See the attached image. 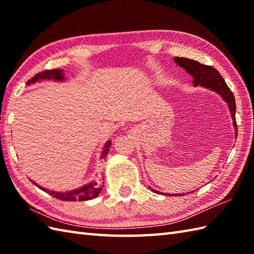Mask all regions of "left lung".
I'll return each mask as SVG.
<instances>
[{"label": "left lung", "mask_w": 254, "mask_h": 254, "mask_svg": "<svg viewBox=\"0 0 254 254\" xmlns=\"http://www.w3.org/2000/svg\"><path fill=\"white\" fill-rule=\"evenodd\" d=\"M175 62L178 65L182 66L186 71L193 76V83L195 86L201 85L204 87L216 91L223 97L224 100L227 102L229 110L234 120V127L237 134V122H236V101L233 91L226 84L225 79L220 76L216 68L210 65H205V64L199 63L195 60H191L188 58H175ZM152 191L159 193L158 191L152 189ZM169 195V194H167Z\"/></svg>", "instance_id": "left-lung-1"}]
</instances>
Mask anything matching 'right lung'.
<instances>
[{"mask_svg":"<svg viewBox=\"0 0 254 254\" xmlns=\"http://www.w3.org/2000/svg\"><path fill=\"white\" fill-rule=\"evenodd\" d=\"M56 79V80H62L63 77V74L62 71L59 68L56 69H46V71H42L40 73L36 74L35 76H32L27 84H31V83H35L37 80L39 79ZM110 141L107 142L106 145L104 146V150H102L101 153V159H104L107 157L108 153H109V148H110ZM34 185H36L38 188L41 189L42 191H46L52 195L53 197H56L58 199H62V201H68V202H76V201H88V199H91L96 197L98 194L101 192L102 190V182L101 180L99 181H93L90 182L89 185H86L82 188L76 189V190H73V191H68V192H56V191H50V190H47V189L39 187L32 181Z\"/></svg>","mask_w":254,"mask_h":254,"instance_id":"1","label":"right lung"}]
</instances>
